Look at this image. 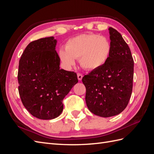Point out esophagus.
Masks as SVG:
<instances>
[{"mask_svg":"<svg viewBox=\"0 0 154 154\" xmlns=\"http://www.w3.org/2000/svg\"><path fill=\"white\" fill-rule=\"evenodd\" d=\"M77 76H78V80H82V78H83V75L82 74H80V73H78L77 74Z\"/></svg>","mask_w":154,"mask_h":154,"instance_id":"34e87169","label":"esophagus"}]
</instances>
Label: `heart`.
Wrapping results in <instances>:
<instances>
[{
	"mask_svg": "<svg viewBox=\"0 0 154 154\" xmlns=\"http://www.w3.org/2000/svg\"><path fill=\"white\" fill-rule=\"evenodd\" d=\"M112 52L109 39L96 34H83L70 38L65 49L58 51L60 60L67 68L75 64L79 58L80 66L85 70L94 71L103 67Z\"/></svg>",
	"mask_w": 154,
	"mask_h": 154,
	"instance_id": "obj_1",
	"label": "heart"
}]
</instances>
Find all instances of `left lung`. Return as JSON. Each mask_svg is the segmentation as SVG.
<instances>
[{
    "label": "left lung",
    "mask_w": 154,
    "mask_h": 154,
    "mask_svg": "<svg viewBox=\"0 0 154 154\" xmlns=\"http://www.w3.org/2000/svg\"><path fill=\"white\" fill-rule=\"evenodd\" d=\"M109 30L112 52L108 62L82 78L88 109L103 118L118 115L127 107L134 78V60L128 44L117 30Z\"/></svg>",
    "instance_id": "left-lung-1"
}]
</instances>
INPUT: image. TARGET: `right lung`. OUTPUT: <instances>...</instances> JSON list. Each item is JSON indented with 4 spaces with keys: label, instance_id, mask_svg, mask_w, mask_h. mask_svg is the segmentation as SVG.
<instances>
[{
    "label": "right lung",
    "instance_id": "obj_1",
    "mask_svg": "<svg viewBox=\"0 0 154 154\" xmlns=\"http://www.w3.org/2000/svg\"><path fill=\"white\" fill-rule=\"evenodd\" d=\"M57 44L54 36L31 42L19 61L22 102L31 115L40 119L58 117L63 109L62 100L78 82L76 73L60 69Z\"/></svg>",
    "mask_w": 154,
    "mask_h": 154
}]
</instances>
